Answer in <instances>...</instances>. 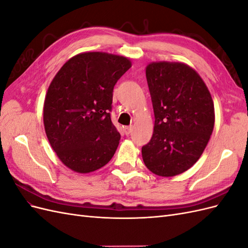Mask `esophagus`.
Returning a JSON list of instances; mask_svg holds the SVG:
<instances>
[{
  "label": "esophagus",
  "instance_id": "1",
  "mask_svg": "<svg viewBox=\"0 0 248 248\" xmlns=\"http://www.w3.org/2000/svg\"><path fill=\"white\" fill-rule=\"evenodd\" d=\"M123 130H124V133L126 134V136H128V134H130L132 132L133 128H132V126H125Z\"/></svg>",
  "mask_w": 248,
  "mask_h": 248
}]
</instances>
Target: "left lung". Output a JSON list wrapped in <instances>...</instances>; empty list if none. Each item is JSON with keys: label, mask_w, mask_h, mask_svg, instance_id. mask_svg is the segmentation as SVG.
<instances>
[{"label": "left lung", "mask_w": 248, "mask_h": 248, "mask_svg": "<svg viewBox=\"0 0 248 248\" xmlns=\"http://www.w3.org/2000/svg\"><path fill=\"white\" fill-rule=\"evenodd\" d=\"M146 77L155 116L151 140L142 146L146 167L172 177L196 163L214 127V104L204 80L184 63L153 62Z\"/></svg>", "instance_id": "obj_1"}]
</instances>
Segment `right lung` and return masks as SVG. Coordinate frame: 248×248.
<instances>
[{
  "mask_svg": "<svg viewBox=\"0 0 248 248\" xmlns=\"http://www.w3.org/2000/svg\"><path fill=\"white\" fill-rule=\"evenodd\" d=\"M131 67L107 52L72 57L50 82L43 123L54 151L67 168L86 174L111 159L121 136L110 120L112 90Z\"/></svg>",
  "mask_w": 248,
  "mask_h": 248,
  "instance_id": "1",
  "label": "right lung"
}]
</instances>
